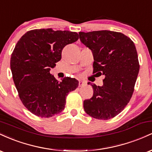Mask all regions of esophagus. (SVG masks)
<instances>
[{"instance_id":"34e87169","label":"esophagus","mask_w":152,"mask_h":152,"mask_svg":"<svg viewBox=\"0 0 152 152\" xmlns=\"http://www.w3.org/2000/svg\"><path fill=\"white\" fill-rule=\"evenodd\" d=\"M86 84V82H85L84 81H79V83H78V86H84V85Z\"/></svg>"}]
</instances>
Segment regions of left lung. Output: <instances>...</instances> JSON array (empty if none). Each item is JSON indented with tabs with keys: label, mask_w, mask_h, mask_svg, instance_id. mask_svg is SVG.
I'll list each match as a JSON object with an SVG mask.
<instances>
[{
	"label": "left lung",
	"mask_w": 152,
	"mask_h": 152,
	"mask_svg": "<svg viewBox=\"0 0 152 152\" xmlns=\"http://www.w3.org/2000/svg\"><path fill=\"white\" fill-rule=\"evenodd\" d=\"M78 34L81 43L93 53L94 73L105 76L102 86L91 83L93 96L84 100L83 109L97 119L114 118L123 111L133 94L139 71L135 45L128 36L115 31Z\"/></svg>",
	"instance_id": "left-lung-1"
}]
</instances>
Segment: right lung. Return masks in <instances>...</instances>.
<instances>
[{
	"mask_svg": "<svg viewBox=\"0 0 152 152\" xmlns=\"http://www.w3.org/2000/svg\"><path fill=\"white\" fill-rule=\"evenodd\" d=\"M78 39L76 32L34 29L15 45L10 58L13 79L23 104L36 116L48 118L61 112L68 94L78 87L76 78L59 82L50 74L61 59L63 48Z\"/></svg>",
	"mask_w": 152,
	"mask_h": 152,
	"instance_id": "right-lung-1",
	"label": "right lung"
}]
</instances>
